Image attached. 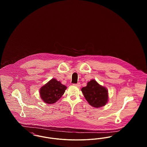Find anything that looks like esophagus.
Here are the masks:
<instances>
[{"label":"esophagus","mask_w":147,"mask_h":147,"mask_svg":"<svg viewBox=\"0 0 147 147\" xmlns=\"http://www.w3.org/2000/svg\"><path fill=\"white\" fill-rule=\"evenodd\" d=\"M73 85H74V86H76L78 88H80V86H81V85H80V84L79 83H77V84H74Z\"/></svg>","instance_id":"34e87169"}]
</instances>
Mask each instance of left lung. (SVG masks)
<instances>
[{
  "instance_id": "obj_1",
  "label": "left lung",
  "mask_w": 147,
  "mask_h": 147,
  "mask_svg": "<svg viewBox=\"0 0 147 147\" xmlns=\"http://www.w3.org/2000/svg\"><path fill=\"white\" fill-rule=\"evenodd\" d=\"M84 97L92 107L98 108L105 106L108 101V91L105 87L98 84L95 80H91L86 86L82 89Z\"/></svg>"
}]
</instances>
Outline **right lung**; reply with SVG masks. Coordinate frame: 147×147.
I'll use <instances>...</instances> for the list:
<instances>
[{"instance_id":"add662e5","label":"right lung","mask_w":147,"mask_h":147,"mask_svg":"<svg viewBox=\"0 0 147 147\" xmlns=\"http://www.w3.org/2000/svg\"><path fill=\"white\" fill-rule=\"evenodd\" d=\"M67 87L59 81L52 79L40 89V96L46 104H54L62 97Z\"/></svg>"}]
</instances>
